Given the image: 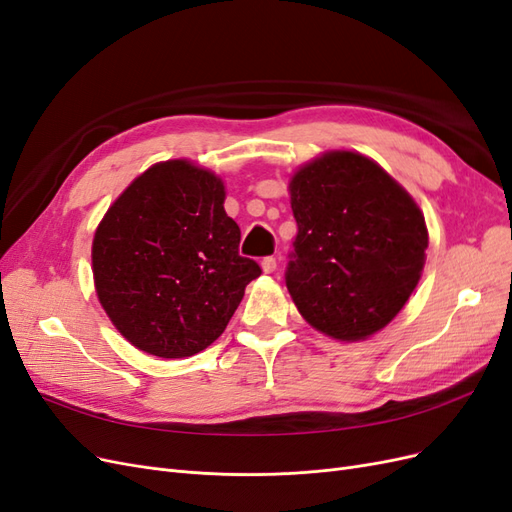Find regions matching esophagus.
Returning <instances> with one entry per match:
<instances>
[{
	"instance_id": "obj_1",
	"label": "esophagus",
	"mask_w": 512,
	"mask_h": 512,
	"mask_svg": "<svg viewBox=\"0 0 512 512\" xmlns=\"http://www.w3.org/2000/svg\"><path fill=\"white\" fill-rule=\"evenodd\" d=\"M260 267H262V271H265V273H273V271L277 269V260H275L273 256H267V258H262V262H260Z\"/></svg>"
}]
</instances>
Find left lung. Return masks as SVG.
Instances as JSON below:
<instances>
[{
  "label": "left lung",
  "instance_id": "obj_1",
  "mask_svg": "<svg viewBox=\"0 0 512 512\" xmlns=\"http://www.w3.org/2000/svg\"><path fill=\"white\" fill-rule=\"evenodd\" d=\"M297 220L286 286L301 316L339 342L384 329L425 267L429 235L414 198L356 151H327L290 179Z\"/></svg>",
  "mask_w": 512,
  "mask_h": 512
}]
</instances>
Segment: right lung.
Here are the masks:
<instances>
[{
    "label": "right lung",
    "mask_w": 512,
    "mask_h": 512,
    "mask_svg": "<svg viewBox=\"0 0 512 512\" xmlns=\"http://www.w3.org/2000/svg\"><path fill=\"white\" fill-rule=\"evenodd\" d=\"M224 181L188 160L153 164L108 207L91 245L98 301L128 342L160 359L211 346L245 286L260 275L239 256Z\"/></svg>",
    "instance_id": "right-lung-1"
}]
</instances>
